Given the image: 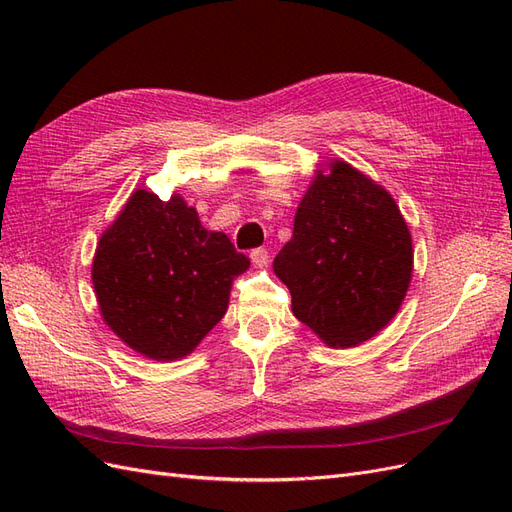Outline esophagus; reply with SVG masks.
I'll return each instance as SVG.
<instances>
[{"instance_id":"obj_1","label":"esophagus","mask_w":512,"mask_h":512,"mask_svg":"<svg viewBox=\"0 0 512 512\" xmlns=\"http://www.w3.org/2000/svg\"><path fill=\"white\" fill-rule=\"evenodd\" d=\"M250 258H252L256 269H265V267L269 265V252L262 250V247H260V250H254V252L250 254Z\"/></svg>"}]
</instances>
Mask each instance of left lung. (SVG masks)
I'll return each instance as SVG.
<instances>
[{
	"instance_id": "1",
	"label": "left lung",
	"mask_w": 512,
	"mask_h": 512,
	"mask_svg": "<svg viewBox=\"0 0 512 512\" xmlns=\"http://www.w3.org/2000/svg\"><path fill=\"white\" fill-rule=\"evenodd\" d=\"M273 271L290 290L292 314L320 342L354 348L376 337L406 299L410 228L384 185L333 158L314 170Z\"/></svg>"
}]
</instances>
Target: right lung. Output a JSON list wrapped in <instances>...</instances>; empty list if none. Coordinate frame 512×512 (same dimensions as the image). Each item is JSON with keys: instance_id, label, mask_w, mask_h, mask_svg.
<instances>
[{"instance_id": "obj_1", "label": "right lung", "mask_w": 512, "mask_h": 512, "mask_svg": "<svg viewBox=\"0 0 512 512\" xmlns=\"http://www.w3.org/2000/svg\"><path fill=\"white\" fill-rule=\"evenodd\" d=\"M250 269L224 232L207 230L181 194L138 188L98 241L91 282L104 324L145 359L170 363L218 324L232 282Z\"/></svg>"}]
</instances>
